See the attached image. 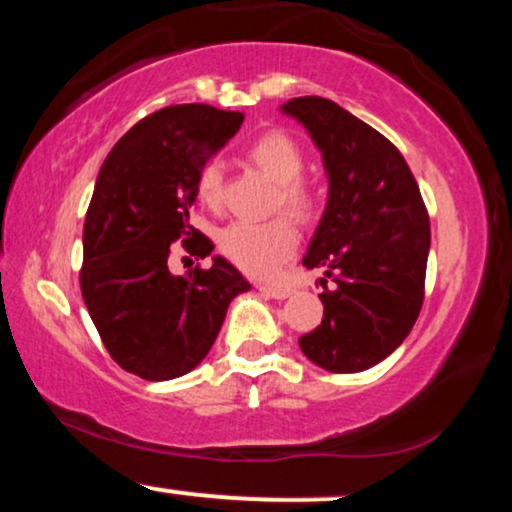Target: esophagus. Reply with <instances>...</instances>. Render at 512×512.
I'll return each instance as SVG.
<instances>
[{"label":"esophagus","mask_w":512,"mask_h":512,"mask_svg":"<svg viewBox=\"0 0 512 512\" xmlns=\"http://www.w3.org/2000/svg\"><path fill=\"white\" fill-rule=\"evenodd\" d=\"M267 298H276V301H284V298L291 296L289 286H276V284H260L257 286Z\"/></svg>","instance_id":"1"}]
</instances>
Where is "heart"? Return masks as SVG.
<instances>
[{
	"label": "heart",
	"instance_id": "obj_1",
	"mask_svg": "<svg viewBox=\"0 0 512 512\" xmlns=\"http://www.w3.org/2000/svg\"><path fill=\"white\" fill-rule=\"evenodd\" d=\"M248 158L276 185L274 207L286 209L298 219L313 214L315 197L301 180L303 151L284 132H264L252 139ZM223 192V170L216 161L204 163L197 175V197L207 207H216ZM298 231L291 219L276 216L269 221H233L219 233V250L228 262L245 274L272 276L296 252Z\"/></svg>",
	"mask_w": 512,
	"mask_h": 512
}]
</instances>
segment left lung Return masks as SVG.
<instances>
[{
	"label": "left lung",
	"instance_id": "1",
	"mask_svg": "<svg viewBox=\"0 0 512 512\" xmlns=\"http://www.w3.org/2000/svg\"><path fill=\"white\" fill-rule=\"evenodd\" d=\"M327 173V204L303 264L325 269L322 322L298 339L315 366L361 373L407 339L424 303L431 223L404 156L327 98H291Z\"/></svg>",
	"mask_w": 512,
	"mask_h": 512
}]
</instances>
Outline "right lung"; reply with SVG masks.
I'll return each mask as SVG.
<instances>
[{
  "label": "right lung",
  "mask_w": 512,
  "mask_h": 512,
  "mask_svg": "<svg viewBox=\"0 0 512 512\" xmlns=\"http://www.w3.org/2000/svg\"><path fill=\"white\" fill-rule=\"evenodd\" d=\"M243 113L170 105L134 125L103 161L84 221L81 296L113 361L161 383L190 373L216 342L228 305L250 281L223 260L185 276L168 269L182 240L207 257L190 226L197 175L243 125Z\"/></svg>",
  "instance_id": "obj_1"
}]
</instances>
